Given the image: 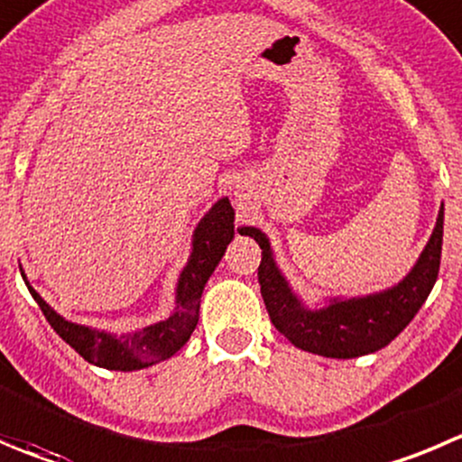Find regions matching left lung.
I'll use <instances>...</instances> for the list:
<instances>
[{
	"instance_id": "obj_1",
	"label": "left lung",
	"mask_w": 462,
	"mask_h": 462,
	"mask_svg": "<svg viewBox=\"0 0 462 462\" xmlns=\"http://www.w3.org/2000/svg\"><path fill=\"white\" fill-rule=\"evenodd\" d=\"M445 206L420 258L399 283L356 297H324L309 306L279 267L270 238L256 226H240L263 249L258 283L272 324L300 349L327 358H358L388 346L411 324L431 294L440 270Z\"/></svg>"
}]
</instances>
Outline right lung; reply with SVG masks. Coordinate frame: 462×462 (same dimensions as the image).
Segmentation results:
<instances>
[{"label": "right lung", "instance_id": "right-lung-1", "mask_svg": "<svg viewBox=\"0 0 462 462\" xmlns=\"http://www.w3.org/2000/svg\"><path fill=\"white\" fill-rule=\"evenodd\" d=\"M234 219L236 210L228 197H219L192 231L190 256H188V263L183 265L177 279V288H174V304H177L174 310L170 313V318L138 328V331L117 336V333L104 331V328L65 319L31 288L24 270L20 267L22 279H24L31 297L45 313L51 328L88 363L116 372L144 370V367H152L161 360L177 356V351L190 340L197 319H199L201 292H204L206 281L210 279L226 252V245L236 236Z\"/></svg>", "mask_w": 462, "mask_h": 462}]
</instances>
